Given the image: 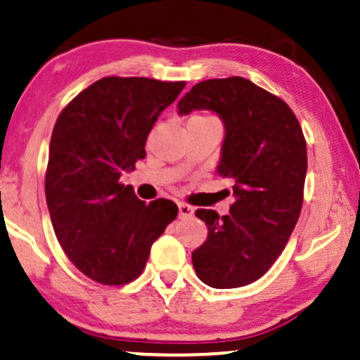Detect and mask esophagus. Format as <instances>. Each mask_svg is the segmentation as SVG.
Here are the masks:
<instances>
[{
    "mask_svg": "<svg viewBox=\"0 0 360 360\" xmlns=\"http://www.w3.org/2000/svg\"><path fill=\"white\" fill-rule=\"evenodd\" d=\"M177 208H179V218L193 217V213H194L193 206H189V205H186V203H179V205H177Z\"/></svg>",
    "mask_w": 360,
    "mask_h": 360,
    "instance_id": "obj_1",
    "label": "esophagus"
}]
</instances>
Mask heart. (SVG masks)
<instances>
[{
  "label": "heart",
  "mask_w": 360,
  "mask_h": 360,
  "mask_svg": "<svg viewBox=\"0 0 360 360\" xmlns=\"http://www.w3.org/2000/svg\"><path fill=\"white\" fill-rule=\"evenodd\" d=\"M193 118H213V117H208V115H194Z\"/></svg>",
  "instance_id": "heart-1"
}]
</instances>
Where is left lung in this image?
Segmentation results:
<instances>
[{"instance_id":"1","label":"left lung","mask_w":360,"mask_h":360,"mask_svg":"<svg viewBox=\"0 0 360 360\" xmlns=\"http://www.w3.org/2000/svg\"><path fill=\"white\" fill-rule=\"evenodd\" d=\"M212 110L225 125L218 174L232 181L230 213L196 210L208 238L193 252L198 278L217 289L262 278L284 250L303 206L307 140L281 98L245 77L208 79L177 103V113Z\"/></svg>"}]
</instances>
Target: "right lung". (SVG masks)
Returning a JSON list of instances; mask_svg holds the SVG:
<instances>
[{"instance_id":"1","label":"right lung","mask_w":360,"mask_h":360,"mask_svg":"<svg viewBox=\"0 0 360 360\" xmlns=\"http://www.w3.org/2000/svg\"><path fill=\"white\" fill-rule=\"evenodd\" d=\"M184 86L103 77L57 118L45 172L49 213L62 250L96 283L120 286L137 279L152 243L177 217L171 200L147 205L120 176L146 157L152 127Z\"/></svg>"}]
</instances>
